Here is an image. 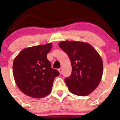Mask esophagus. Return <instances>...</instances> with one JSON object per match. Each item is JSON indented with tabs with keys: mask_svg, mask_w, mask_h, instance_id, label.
<instances>
[{
	"mask_svg": "<svg viewBox=\"0 0 120 120\" xmlns=\"http://www.w3.org/2000/svg\"><path fill=\"white\" fill-rule=\"evenodd\" d=\"M58 71H59V73H60V74H61L62 73V71H63V69L62 68H59L58 69Z\"/></svg>",
	"mask_w": 120,
	"mask_h": 120,
	"instance_id": "1",
	"label": "esophagus"
}]
</instances>
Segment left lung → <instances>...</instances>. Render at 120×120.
I'll return each mask as SVG.
<instances>
[{"label":"left lung","instance_id":"obj_1","mask_svg":"<svg viewBox=\"0 0 120 120\" xmlns=\"http://www.w3.org/2000/svg\"><path fill=\"white\" fill-rule=\"evenodd\" d=\"M59 46L68 55L71 73L65 78L71 93L86 96L97 87L103 74V61L97 51L89 44L76 41H63Z\"/></svg>","mask_w":120,"mask_h":120}]
</instances>
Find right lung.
Returning <instances> with one entry per match:
<instances>
[{"instance_id": "add662e5", "label": "right lung", "mask_w": 120, "mask_h": 120, "mask_svg": "<svg viewBox=\"0 0 120 120\" xmlns=\"http://www.w3.org/2000/svg\"><path fill=\"white\" fill-rule=\"evenodd\" d=\"M52 44L26 48L15 59L13 72L15 82L23 93L34 98L51 93L55 78L60 74L51 68L47 58Z\"/></svg>"}]
</instances>
